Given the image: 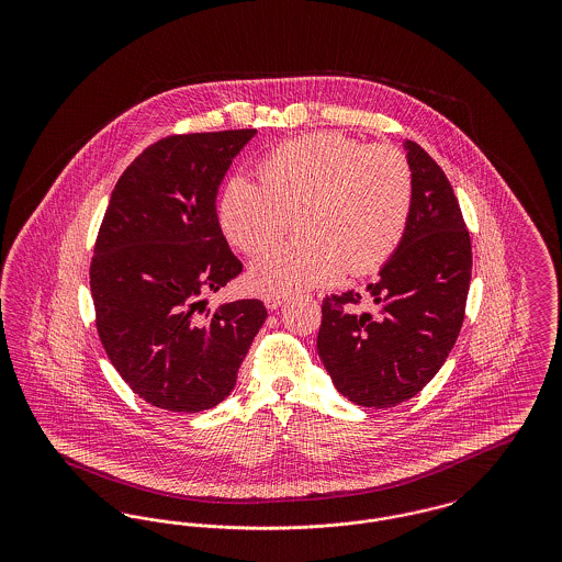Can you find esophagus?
Wrapping results in <instances>:
<instances>
[{
	"instance_id": "34e87169",
	"label": "esophagus",
	"mask_w": 562,
	"mask_h": 562,
	"mask_svg": "<svg viewBox=\"0 0 562 562\" xmlns=\"http://www.w3.org/2000/svg\"><path fill=\"white\" fill-rule=\"evenodd\" d=\"M282 303H284L282 296H266V307H268L269 312L278 310Z\"/></svg>"
}]
</instances>
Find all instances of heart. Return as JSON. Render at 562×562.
Returning <instances> with one entry per match:
<instances>
[{
  "label": "heart",
  "instance_id": "b5f03b06",
  "mask_svg": "<svg viewBox=\"0 0 562 562\" xmlns=\"http://www.w3.org/2000/svg\"><path fill=\"white\" fill-rule=\"evenodd\" d=\"M261 183L236 175L218 202L225 238L246 255L278 240L299 214L303 241L273 248L248 269L252 293L310 291L369 276L398 250L413 206V175L390 145H362L341 133H316L280 145L259 166Z\"/></svg>",
  "mask_w": 562,
  "mask_h": 562
}]
</instances>
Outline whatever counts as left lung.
Wrapping results in <instances>:
<instances>
[{
    "mask_svg": "<svg viewBox=\"0 0 562 562\" xmlns=\"http://www.w3.org/2000/svg\"><path fill=\"white\" fill-rule=\"evenodd\" d=\"M413 206L394 257L367 293L322 301L318 353L339 394L360 406L390 408L419 394L451 353L472 280V244L442 168L404 140ZM371 295L374 315L355 305Z\"/></svg>",
    "mask_w": 562,
    "mask_h": 562,
    "instance_id": "left-lung-1",
    "label": "left lung"
}]
</instances>
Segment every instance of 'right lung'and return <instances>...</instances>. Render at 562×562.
Listing matches in <instances>:
<instances>
[{"label":"right lung","mask_w":562,"mask_h":562,"mask_svg":"<svg viewBox=\"0 0 562 562\" xmlns=\"http://www.w3.org/2000/svg\"><path fill=\"white\" fill-rule=\"evenodd\" d=\"M255 134H179L147 147L117 179L94 244L101 344L134 394L170 413L225 401L268 318L259 299L206 307L241 271L214 202Z\"/></svg>","instance_id":"right-lung-1"}]
</instances>
